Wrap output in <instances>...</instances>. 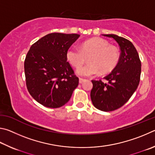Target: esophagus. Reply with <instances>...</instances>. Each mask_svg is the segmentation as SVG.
I'll return each instance as SVG.
<instances>
[{
  "instance_id": "1",
  "label": "esophagus",
  "mask_w": 155,
  "mask_h": 155,
  "mask_svg": "<svg viewBox=\"0 0 155 155\" xmlns=\"http://www.w3.org/2000/svg\"><path fill=\"white\" fill-rule=\"evenodd\" d=\"M85 80H86L83 79V78H80V79H79V82H80V84H82L84 82H85Z\"/></svg>"
}]
</instances>
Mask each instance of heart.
<instances>
[{"label":"heart","mask_w":155,"mask_h":155,"mask_svg":"<svg viewBox=\"0 0 155 155\" xmlns=\"http://www.w3.org/2000/svg\"><path fill=\"white\" fill-rule=\"evenodd\" d=\"M89 56V63L80 67ZM67 59L76 70L78 75L91 77L110 72L114 69L119 61V52L115 48L110 46L107 41L101 38H93L81 44L80 48L71 46L67 51Z\"/></svg>","instance_id":"b5f03b06"}]
</instances>
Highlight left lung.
<instances>
[{
	"label": "left lung",
	"mask_w": 155,
	"mask_h": 155,
	"mask_svg": "<svg viewBox=\"0 0 155 155\" xmlns=\"http://www.w3.org/2000/svg\"><path fill=\"white\" fill-rule=\"evenodd\" d=\"M113 38L120 46V56L117 65L104 77L107 83L92 80L91 101L94 107L104 112H111L121 107L129 101L139 85L141 61L136 49L130 41L110 34L103 35Z\"/></svg>",
	"instance_id": "1"
}]
</instances>
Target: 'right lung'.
Instances as JSON below:
<instances>
[{
    "label": "right lung",
    "instance_id": "1",
    "mask_svg": "<svg viewBox=\"0 0 155 155\" xmlns=\"http://www.w3.org/2000/svg\"><path fill=\"white\" fill-rule=\"evenodd\" d=\"M80 35L54 32L31 45L24 61L26 87L34 99L50 108L69 101L79 84L67 51Z\"/></svg>",
    "mask_w": 155,
    "mask_h": 155
}]
</instances>
